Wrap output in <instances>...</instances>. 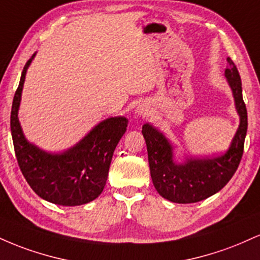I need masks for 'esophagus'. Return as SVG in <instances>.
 <instances>
[{
    "label": "esophagus",
    "mask_w": 260,
    "mask_h": 260,
    "mask_svg": "<svg viewBox=\"0 0 260 260\" xmlns=\"http://www.w3.org/2000/svg\"><path fill=\"white\" fill-rule=\"evenodd\" d=\"M136 113L138 116H147L148 113H149V109L144 105V104H140V105L137 106Z\"/></svg>",
    "instance_id": "34e87169"
}]
</instances>
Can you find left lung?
<instances>
[{
  "instance_id": "left-lung-1",
  "label": "left lung",
  "mask_w": 260,
  "mask_h": 260,
  "mask_svg": "<svg viewBox=\"0 0 260 260\" xmlns=\"http://www.w3.org/2000/svg\"><path fill=\"white\" fill-rule=\"evenodd\" d=\"M225 77L231 88L235 107L240 116V126L228 150L221 155L209 157L186 156L176 160L175 147L169 138L153 124L142 128L147 143L149 168L155 189L170 202L188 204L204 201L222 189L235 175L243 155L247 134V109L242 96V83L231 58Z\"/></svg>"
}]
</instances>
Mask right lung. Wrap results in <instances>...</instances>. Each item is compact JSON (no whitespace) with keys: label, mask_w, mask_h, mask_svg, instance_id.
<instances>
[{"label":"right lung","mask_w":260,"mask_h":260,"mask_svg":"<svg viewBox=\"0 0 260 260\" xmlns=\"http://www.w3.org/2000/svg\"><path fill=\"white\" fill-rule=\"evenodd\" d=\"M23 68L11 111V133L20 171L40 198L63 207L86 204L105 188L113 151L128 126L123 116L101 121L76 145L61 153H49L29 142L18 118L29 66Z\"/></svg>","instance_id":"obj_1"}]
</instances>
